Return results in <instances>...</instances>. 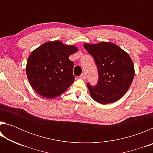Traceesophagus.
<instances>
[{"label": "esophagus", "instance_id": "esophagus-1", "mask_svg": "<svg viewBox=\"0 0 153 153\" xmlns=\"http://www.w3.org/2000/svg\"><path fill=\"white\" fill-rule=\"evenodd\" d=\"M79 77H80V78H81V79H86V75H85V74L83 73V74H81V76H79Z\"/></svg>", "mask_w": 153, "mask_h": 153}]
</instances>
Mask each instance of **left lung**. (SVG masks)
<instances>
[{
	"label": "left lung",
	"mask_w": 153,
	"mask_h": 153,
	"mask_svg": "<svg viewBox=\"0 0 153 153\" xmlns=\"http://www.w3.org/2000/svg\"><path fill=\"white\" fill-rule=\"evenodd\" d=\"M84 46L94 58L98 72L97 86L87 84L90 97L102 105L117 101L128 90L135 75L130 56L112 42L86 43Z\"/></svg>",
	"instance_id": "1"
}]
</instances>
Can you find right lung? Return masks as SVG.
Masks as SVG:
<instances>
[{
    "label": "right lung",
    "mask_w": 153,
    "mask_h": 153,
    "mask_svg": "<svg viewBox=\"0 0 153 153\" xmlns=\"http://www.w3.org/2000/svg\"><path fill=\"white\" fill-rule=\"evenodd\" d=\"M74 45L55 40L44 43L30 54L26 74L31 86L42 97L53 98L73 84L74 63L69 56L77 51Z\"/></svg>",
    "instance_id": "add662e5"
}]
</instances>
